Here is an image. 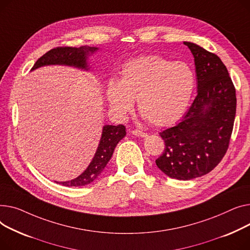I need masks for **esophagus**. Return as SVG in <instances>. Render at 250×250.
I'll use <instances>...</instances> for the list:
<instances>
[{"mask_svg":"<svg viewBox=\"0 0 250 250\" xmlns=\"http://www.w3.org/2000/svg\"><path fill=\"white\" fill-rule=\"evenodd\" d=\"M132 134L135 135V136H138V137H146V136H147V133H145V132L140 131V130H133V131H132Z\"/></svg>","mask_w":250,"mask_h":250,"instance_id":"obj_1","label":"esophagus"}]
</instances>
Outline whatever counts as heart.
I'll return each mask as SVG.
<instances>
[{
    "instance_id": "heart-1",
    "label": "heart",
    "mask_w": 250,
    "mask_h": 250,
    "mask_svg": "<svg viewBox=\"0 0 250 250\" xmlns=\"http://www.w3.org/2000/svg\"><path fill=\"white\" fill-rule=\"evenodd\" d=\"M196 86L190 66L172 62L160 56H143L126 62L119 82L112 81L106 89L109 107L124 115L137 99L140 112L155 126H168L187 110Z\"/></svg>"
}]
</instances>
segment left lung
Returning a JSON list of instances; mask_svg holds the SVG:
<instances>
[{"label": "left lung", "instance_id": "obj_1", "mask_svg": "<svg viewBox=\"0 0 250 250\" xmlns=\"http://www.w3.org/2000/svg\"><path fill=\"white\" fill-rule=\"evenodd\" d=\"M195 58L198 95L182 122L160 132L166 148L157 167L171 179L188 181L214 169L224 157L236 114V91L215 53L184 42Z\"/></svg>", "mask_w": 250, "mask_h": 250}]
</instances>
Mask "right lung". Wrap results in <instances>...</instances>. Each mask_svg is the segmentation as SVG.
<instances>
[{"instance_id":"add662e5","label":"right lung","mask_w":250,"mask_h":250,"mask_svg":"<svg viewBox=\"0 0 250 250\" xmlns=\"http://www.w3.org/2000/svg\"><path fill=\"white\" fill-rule=\"evenodd\" d=\"M97 50V47L90 46H81L79 48L69 46L56 47L49 50L45 54H43L35 62L32 70L44 65L51 64H64L87 70L89 66H87L86 63V57L87 55H90V53L93 54ZM125 135L126 128L124 125H105L103 127L102 137L98 149L86 169L81 175H79L78 178L71 181L55 183L62 184L65 187H83L93 183L101 174L103 169L106 167L113 155L116 145L118 144L122 138H124Z\"/></svg>"}]
</instances>
